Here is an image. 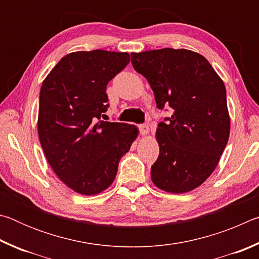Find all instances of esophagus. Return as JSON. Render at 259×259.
I'll return each instance as SVG.
<instances>
[{"label":"esophagus","instance_id":"1","mask_svg":"<svg viewBox=\"0 0 259 259\" xmlns=\"http://www.w3.org/2000/svg\"><path fill=\"white\" fill-rule=\"evenodd\" d=\"M138 128H139V134L142 136H146L148 134V124L146 123L139 124Z\"/></svg>","mask_w":259,"mask_h":259}]
</instances>
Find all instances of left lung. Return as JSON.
<instances>
[{
	"instance_id": "1",
	"label": "left lung",
	"mask_w": 259,
	"mask_h": 259,
	"mask_svg": "<svg viewBox=\"0 0 259 259\" xmlns=\"http://www.w3.org/2000/svg\"><path fill=\"white\" fill-rule=\"evenodd\" d=\"M131 63L147 78L156 107L171 108L157 124L152 182L170 193L194 190L212 174L229 142L224 82L203 56L186 49L131 54Z\"/></svg>"
}]
</instances>
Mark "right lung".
I'll return each instance as SVG.
<instances>
[{
	"instance_id": "obj_1",
	"label": "right lung",
	"mask_w": 259,
	"mask_h": 259,
	"mask_svg": "<svg viewBox=\"0 0 259 259\" xmlns=\"http://www.w3.org/2000/svg\"><path fill=\"white\" fill-rule=\"evenodd\" d=\"M129 61L126 52H72L42 83L37 129L43 152L60 181L80 194L111 185L138 135L133 124L100 120L109 107L108 82Z\"/></svg>"
}]
</instances>
